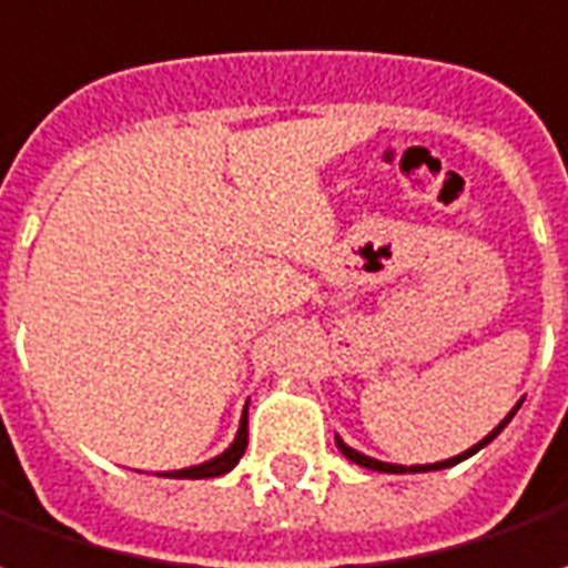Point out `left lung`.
Instances as JSON below:
<instances>
[{
	"label": "left lung",
	"mask_w": 568,
	"mask_h": 568,
	"mask_svg": "<svg viewBox=\"0 0 568 568\" xmlns=\"http://www.w3.org/2000/svg\"><path fill=\"white\" fill-rule=\"evenodd\" d=\"M519 406H523V403H517V406H514V412L507 415L505 422L498 424V427H495V430H491L489 436H483V439H479L477 446H470V449L462 452V455H455V458H446V462H436V464H412V467H403V464L375 462V458H368V455H363V452L351 449V446H347V443H344L341 436H335V443H338V449L344 452V458H351L353 464H359V467H368V470H381V474H424V470H443V467H452V464H458V462H464V458H470V455H477V452L483 449V446H489L491 439H495V436H498V434H501V430H505L507 422H510V418L517 415V408H519Z\"/></svg>",
	"instance_id": "8db88e82"
}]
</instances>
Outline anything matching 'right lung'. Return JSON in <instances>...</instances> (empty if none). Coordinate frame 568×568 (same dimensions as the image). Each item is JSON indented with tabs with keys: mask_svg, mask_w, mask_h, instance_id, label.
<instances>
[{
	"mask_svg": "<svg viewBox=\"0 0 568 568\" xmlns=\"http://www.w3.org/2000/svg\"><path fill=\"white\" fill-rule=\"evenodd\" d=\"M245 446H248V408L243 412V422H240V430H236V439L230 443V449H224L217 458L205 464H196V467H184V470H172V474H165V477L174 479H209V477H221V474H227L233 470L240 458H243Z\"/></svg>",
	"mask_w": 568,
	"mask_h": 568,
	"instance_id": "obj_1",
	"label": "right lung"
}]
</instances>
